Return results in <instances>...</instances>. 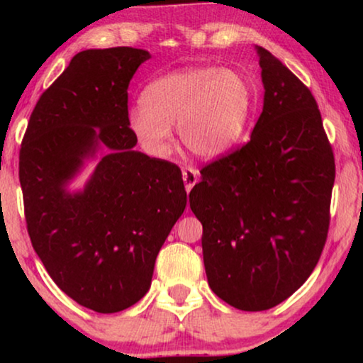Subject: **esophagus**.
Returning a JSON list of instances; mask_svg holds the SVG:
<instances>
[{"label": "esophagus", "mask_w": 363, "mask_h": 363, "mask_svg": "<svg viewBox=\"0 0 363 363\" xmlns=\"http://www.w3.org/2000/svg\"><path fill=\"white\" fill-rule=\"evenodd\" d=\"M182 177H183V182H185V188L186 191H190L193 186L196 185L198 182V177H200V173H198L195 168H190V167H185L182 170Z\"/></svg>", "instance_id": "1"}]
</instances>
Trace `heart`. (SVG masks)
I'll return each mask as SVG.
<instances>
[{
	"instance_id": "obj_1",
	"label": "heart",
	"mask_w": 363,
	"mask_h": 363,
	"mask_svg": "<svg viewBox=\"0 0 363 363\" xmlns=\"http://www.w3.org/2000/svg\"><path fill=\"white\" fill-rule=\"evenodd\" d=\"M142 102L128 113V125L148 152L165 153L177 123L180 142L193 157L216 160L240 142L252 91L240 72L186 67L148 84Z\"/></svg>"
}]
</instances>
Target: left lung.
I'll return each instance as SVG.
<instances>
[{
    "label": "left lung",
    "mask_w": 363,
    "mask_h": 363,
    "mask_svg": "<svg viewBox=\"0 0 363 363\" xmlns=\"http://www.w3.org/2000/svg\"><path fill=\"white\" fill-rule=\"evenodd\" d=\"M264 106L251 140L208 163L190 191L211 291L241 311L294 294L325 246L334 152L309 89L264 48Z\"/></svg>",
    "instance_id": "left-lung-1"
}]
</instances>
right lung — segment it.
I'll list each match as a JSON object with an SVG mask.
<instances>
[{"label":"right lung","instance_id":"obj_1","mask_svg":"<svg viewBox=\"0 0 363 363\" xmlns=\"http://www.w3.org/2000/svg\"><path fill=\"white\" fill-rule=\"evenodd\" d=\"M147 59L125 46L76 54L39 97L19 150L34 251L59 289L101 314L147 294L158 251L186 206L180 168L133 150L127 89ZM101 147L93 177L71 196L68 180Z\"/></svg>","mask_w":363,"mask_h":363}]
</instances>
